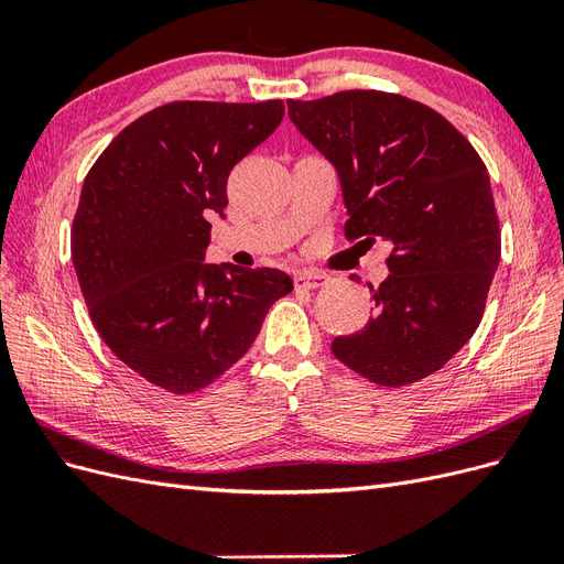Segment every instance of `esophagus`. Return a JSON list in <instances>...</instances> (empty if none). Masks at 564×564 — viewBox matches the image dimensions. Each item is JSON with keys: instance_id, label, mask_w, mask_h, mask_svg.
<instances>
[{"instance_id": "1", "label": "esophagus", "mask_w": 564, "mask_h": 564, "mask_svg": "<svg viewBox=\"0 0 564 564\" xmlns=\"http://www.w3.org/2000/svg\"><path fill=\"white\" fill-rule=\"evenodd\" d=\"M329 282L327 275H322V272H315V270H303L299 272V275H294V284L299 289H319Z\"/></svg>"}]
</instances>
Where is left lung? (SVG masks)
I'll return each instance as SVG.
<instances>
[{"label":"left lung","mask_w":564,"mask_h":564,"mask_svg":"<svg viewBox=\"0 0 564 564\" xmlns=\"http://www.w3.org/2000/svg\"><path fill=\"white\" fill-rule=\"evenodd\" d=\"M286 106L336 166L348 242L392 245L390 275L369 286L367 327L336 336L332 352L377 386L431 377L475 334L501 259L482 158L440 112L400 94L350 89Z\"/></svg>","instance_id":"8db88e82"}]
</instances>
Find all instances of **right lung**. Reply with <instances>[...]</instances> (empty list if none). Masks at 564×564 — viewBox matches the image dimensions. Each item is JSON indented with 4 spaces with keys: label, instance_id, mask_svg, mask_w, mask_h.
<instances>
[{
    "label": "right lung",
    "instance_id": "right-lung-1",
    "mask_svg": "<svg viewBox=\"0 0 564 564\" xmlns=\"http://www.w3.org/2000/svg\"><path fill=\"white\" fill-rule=\"evenodd\" d=\"M282 117L278 98L174 100L119 131L84 178L70 247L89 317L119 360L174 395L224 377L294 289L275 268L204 263L232 166Z\"/></svg>",
    "mask_w": 564,
    "mask_h": 564
}]
</instances>
